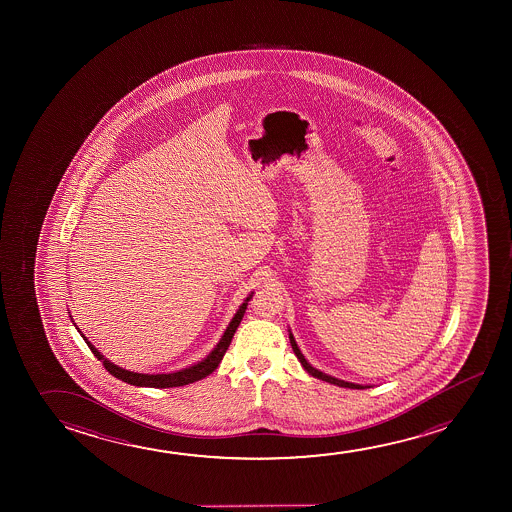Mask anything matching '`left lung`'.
<instances>
[{"label": "left lung", "instance_id": "obj_1", "mask_svg": "<svg viewBox=\"0 0 512 512\" xmlns=\"http://www.w3.org/2000/svg\"><path fill=\"white\" fill-rule=\"evenodd\" d=\"M288 339H290V344H292V350H294L295 357L299 358V362H301L302 367H304V371L311 374L313 378L322 379V381H327L330 385L341 386V388H355V390H364V388H371L369 385H357V383H350V381H344V379H337L334 376H329V374H325V372L318 371L315 369L313 365L309 364L308 360L304 358L302 355V351L299 350V346L295 343L294 334H292V330H288Z\"/></svg>", "mask_w": 512, "mask_h": 512}]
</instances>
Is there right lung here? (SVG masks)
<instances>
[{"mask_svg": "<svg viewBox=\"0 0 512 512\" xmlns=\"http://www.w3.org/2000/svg\"><path fill=\"white\" fill-rule=\"evenodd\" d=\"M252 294L253 292H250V294L246 295L245 301L239 306L236 315L232 316V320L229 322V325H227V329L224 330V334L220 337L217 346H215L201 362L189 365V367L180 369V371L164 372V374H143V372L127 371V369H122L119 365L110 362L108 358H105V355H101V351H99L80 330H78V332H80V336L84 337V341L87 343V346L91 348L94 357L103 362L106 371L110 372L115 378L122 379L127 385L148 386V388H173V386L190 385V383H196L199 379L210 376L211 372L215 371L218 364L222 362L225 351H227L229 344H231L232 336H234V332L238 329L239 323L243 320L246 306H248V301L252 299ZM71 322H73V320H71ZM73 325H75V323H73ZM75 327H77V325H75Z\"/></svg>", "mask_w": 512, "mask_h": 512, "instance_id": "obj_1", "label": "right lung"}]
</instances>
